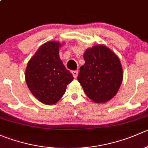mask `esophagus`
<instances>
[{
    "instance_id": "34e87169",
    "label": "esophagus",
    "mask_w": 148,
    "mask_h": 148,
    "mask_svg": "<svg viewBox=\"0 0 148 148\" xmlns=\"http://www.w3.org/2000/svg\"><path fill=\"white\" fill-rule=\"evenodd\" d=\"M71 73H72L74 78H75V79L77 78V75H78V71H71Z\"/></svg>"
}]
</instances>
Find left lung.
Here are the masks:
<instances>
[{
	"instance_id": "1",
	"label": "left lung",
	"mask_w": 148,
	"mask_h": 148,
	"mask_svg": "<svg viewBox=\"0 0 148 148\" xmlns=\"http://www.w3.org/2000/svg\"><path fill=\"white\" fill-rule=\"evenodd\" d=\"M85 63L77 77L86 96L93 102H106L118 92L123 78L120 61L107 46L98 45L86 49Z\"/></svg>"
}]
</instances>
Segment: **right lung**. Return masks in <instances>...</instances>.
I'll return each mask as SVG.
<instances>
[{
	"instance_id": "obj_1",
	"label": "right lung",
	"mask_w": 148,
	"mask_h": 148,
	"mask_svg": "<svg viewBox=\"0 0 148 148\" xmlns=\"http://www.w3.org/2000/svg\"><path fill=\"white\" fill-rule=\"evenodd\" d=\"M61 44L46 42L28 62L26 82L34 97L45 104L56 103L64 95L66 86L74 79L59 58Z\"/></svg>"
}]
</instances>
